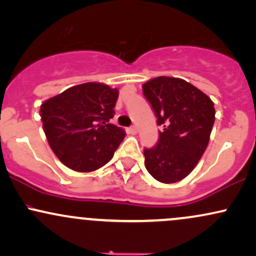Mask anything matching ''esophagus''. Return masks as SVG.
<instances>
[{
  "label": "esophagus",
  "mask_w": 256,
  "mask_h": 256,
  "mask_svg": "<svg viewBox=\"0 0 256 256\" xmlns=\"http://www.w3.org/2000/svg\"><path fill=\"white\" fill-rule=\"evenodd\" d=\"M128 134H137V128L136 126H131V128H128Z\"/></svg>",
  "instance_id": "esophagus-1"
}]
</instances>
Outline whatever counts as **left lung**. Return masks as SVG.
Masks as SVG:
<instances>
[{"mask_svg":"<svg viewBox=\"0 0 256 256\" xmlns=\"http://www.w3.org/2000/svg\"><path fill=\"white\" fill-rule=\"evenodd\" d=\"M142 89L158 125L164 128L156 146L144 149L146 168L161 183H176L195 168L207 148L216 120L214 104L179 78L150 79Z\"/></svg>","mask_w":256,"mask_h":256,"instance_id":"8db88e82","label":"left lung"}]
</instances>
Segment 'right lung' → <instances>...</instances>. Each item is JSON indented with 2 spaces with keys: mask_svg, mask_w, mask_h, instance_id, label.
I'll use <instances>...</instances> for the list:
<instances>
[{
  "mask_svg": "<svg viewBox=\"0 0 256 256\" xmlns=\"http://www.w3.org/2000/svg\"><path fill=\"white\" fill-rule=\"evenodd\" d=\"M118 89L85 83L64 90L40 106V120L52 150L68 168L91 172L113 158L125 137L110 124Z\"/></svg>",
  "mask_w": 256,
  "mask_h": 256,
  "instance_id": "right-lung-1",
  "label": "right lung"
}]
</instances>
